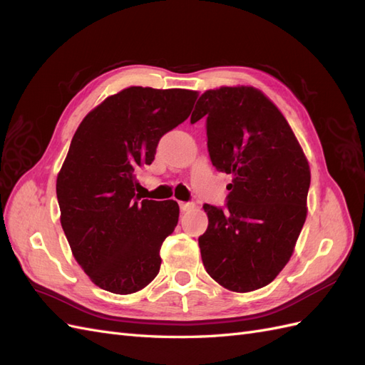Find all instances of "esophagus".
Listing matches in <instances>:
<instances>
[{
	"instance_id": "esophagus-1",
	"label": "esophagus",
	"mask_w": 365,
	"mask_h": 365,
	"mask_svg": "<svg viewBox=\"0 0 365 365\" xmlns=\"http://www.w3.org/2000/svg\"><path fill=\"white\" fill-rule=\"evenodd\" d=\"M193 207H195L193 202H187V201H181V202H180L181 212H189V210H192Z\"/></svg>"
}]
</instances>
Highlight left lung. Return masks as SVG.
<instances>
[{"label": "left lung", "mask_w": 365, "mask_h": 365, "mask_svg": "<svg viewBox=\"0 0 365 365\" xmlns=\"http://www.w3.org/2000/svg\"><path fill=\"white\" fill-rule=\"evenodd\" d=\"M190 121L207 117V148L233 175L225 207L204 204L202 263L224 288L250 292L271 283L292 256L306 220L311 170L288 121L251 86L205 91Z\"/></svg>", "instance_id": "8db88e82"}]
</instances>
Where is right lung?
<instances>
[{
  "mask_svg": "<svg viewBox=\"0 0 365 365\" xmlns=\"http://www.w3.org/2000/svg\"><path fill=\"white\" fill-rule=\"evenodd\" d=\"M197 93L130 86L88 114L56 181L61 224L94 284L132 294L157 277L160 248L178 224L176 201L143 200L137 175L160 138L190 115Z\"/></svg>",
  "mask_w": 365,
  "mask_h": 365,
  "instance_id": "add662e5",
  "label": "right lung"
}]
</instances>
